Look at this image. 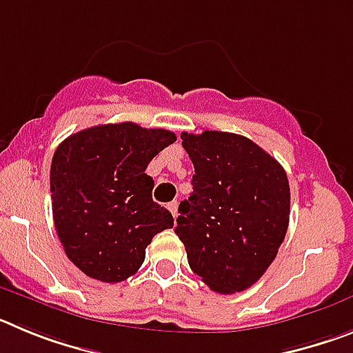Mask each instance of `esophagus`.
I'll list each match as a JSON object with an SVG mask.
<instances>
[{
	"label": "esophagus",
	"instance_id": "obj_1",
	"mask_svg": "<svg viewBox=\"0 0 353 353\" xmlns=\"http://www.w3.org/2000/svg\"><path fill=\"white\" fill-rule=\"evenodd\" d=\"M168 208H170L171 215L176 219V215H179V201H171V203H168Z\"/></svg>",
	"mask_w": 353,
	"mask_h": 353
}]
</instances>
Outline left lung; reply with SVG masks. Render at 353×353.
I'll list each match as a JSON object with an SVG mask.
<instances>
[{"label":"left lung","mask_w":353,"mask_h":353,"mask_svg":"<svg viewBox=\"0 0 353 353\" xmlns=\"http://www.w3.org/2000/svg\"><path fill=\"white\" fill-rule=\"evenodd\" d=\"M194 164L192 194L179 205L174 233L189 267L217 293L244 292L269 269L290 221L288 176L251 139L182 132Z\"/></svg>","instance_id":"obj_1"}]
</instances>
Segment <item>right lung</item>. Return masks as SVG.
Returning a JSON list of instances; mask_svg holds the SVG:
<instances>
[{
  "mask_svg": "<svg viewBox=\"0 0 353 353\" xmlns=\"http://www.w3.org/2000/svg\"><path fill=\"white\" fill-rule=\"evenodd\" d=\"M176 141L164 129L132 121L72 134L51 162L56 233L68 260L88 277L120 283L145 261L146 245L173 215L152 199L145 173L155 155Z\"/></svg>",
  "mask_w": 353,
  "mask_h": 353,
  "instance_id": "1",
  "label": "right lung"
}]
</instances>
